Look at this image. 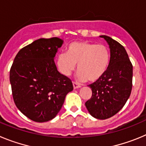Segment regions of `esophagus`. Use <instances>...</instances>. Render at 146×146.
Returning <instances> with one entry per match:
<instances>
[{"instance_id": "esophagus-1", "label": "esophagus", "mask_w": 146, "mask_h": 146, "mask_svg": "<svg viewBox=\"0 0 146 146\" xmlns=\"http://www.w3.org/2000/svg\"><path fill=\"white\" fill-rule=\"evenodd\" d=\"M73 87H74V89H76V88H80L81 86H80L78 83H77V82H73Z\"/></svg>"}]
</instances>
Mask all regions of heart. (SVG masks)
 Returning a JSON list of instances; mask_svg holds the SVG:
<instances>
[{"label": "heart", "instance_id": "1", "mask_svg": "<svg viewBox=\"0 0 146 146\" xmlns=\"http://www.w3.org/2000/svg\"><path fill=\"white\" fill-rule=\"evenodd\" d=\"M110 53L106 45L88 42H74L67 47L66 52L58 55L57 65L62 74L69 76L77 64V77L81 81L94 82L108 70Z\"/></svg>", "mask_w": 146, "mask_h": 146}]
</instances>
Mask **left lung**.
Listing matches in <instances>:
<instances>
[{"label":"left lung","instance_id":"left-lung-1","mask_svg":"<svg viewBox=\"0 0 146 146\" xmlns=\"http://www.w3.org/2000/svg\"><path fill=\"white\" fill-rule=\"evenodd\" d=\"M110 48V62L104 75L89 85L91 99L86 102L90 114L107 119L119 112L128 100L132 88L133 66L124 47L108 36H100Z\"/></svg>","mask_w":146,"mask_h":146}]
</instances>
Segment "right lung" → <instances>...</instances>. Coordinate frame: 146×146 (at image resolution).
<instances>
[{"label":"right lung","instance_id":"add662e5","mask_svg":"<svg viewBox=\"0 0 146 146\" xmlns=\"http://www.w3.org/2000/svg\"><path fill=\"white\" fill-rule=\"evenodd\" d=\"M63 41L39 38L18 52L10 69V83L17 108L29 119L46 122L56 116L72 80L57 70L54 57Z\"/></svg>","mask_w":146,"mask_h":146}]
</instances>
